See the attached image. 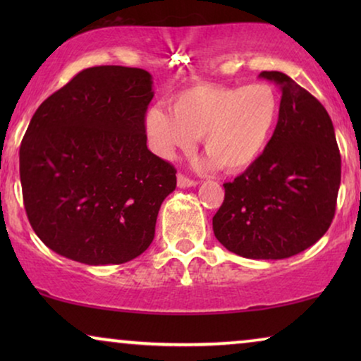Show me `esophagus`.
Here are the masks:
<instances>
[{
    "label": "esophagus",
    "mask_w": 361,
    "mask_h": 361,
    "mask_svg": "<svg viewBox=\"0 0 361 361\" xmlns=\"http://www.w3.org/2000/svg\"><path fill=\"white\" fill-rule=\"evenodd\" d=\"M177 185H179L180 189H187V187H195L197 182L189 179V177H185L184 174H179L177 176Z\"/></svg>",
    "instance_id": "34e87169"
}]
</instances>
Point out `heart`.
<instances>
[{"instance_id": "heart-1", "label": "heart", "mask_w": 361, "mask_h": 361, "mask_svg": "<svg viewBox=\"0 0 361 361\" xmlns=\"http://www.w3.org/2000/svg\"><path fill=\"white\" fill-rule=\"evenodd\" d=\"M171 111L151 106L145 115L146 136L157 156L174 159L202 137L207 167L236 174L255 164L268 146L279 120V97L266 83H199L177 92Z\"/></svg>"}]
</instances>
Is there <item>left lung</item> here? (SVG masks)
<instances>
[{"mask_svg":"<svg viewBox=\"0 0 361 361\" xmlns=\"http://www.w3.org/2000/svg\"><path fill=\"white\" fill-rule=\"evenodd\" d=\"M259 77L283 93L278 125L259 159L224 184L214 233L243 258L284 259L307 250L329 230L342 161L322 103L283 72Z\"/></svg>","mask_w":361,"mask_h":361,"instance_id":"8db88e82","label":"left lung"}]
</instances>
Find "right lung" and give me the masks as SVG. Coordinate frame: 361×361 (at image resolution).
Listing matches in <instances>:
<instances>
[{
    "mask_svg": "<svg viewBox=\"0 0 361 361\" xmlns=\"http://www.w3.org/2000/svg\"><path fill=\"white\" fill-rule=\"evenodd\" d=\"M149 72L100 66L37 108L19 149L24 209L42 243L83 264H121L154 240L176 169L147 149Z\"/></svg>",
    "mask_w": 361,
    "mask_h": 361,
    "instance_id": "obj_1",
    "label": "right lung"
}]
</instances>
